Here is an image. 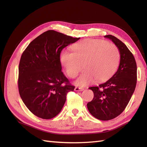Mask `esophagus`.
I'll return each instance as SVG.
<instances>
[{"mask_svg": "<svg viewBox=\"0 0 147 147\" xmlns=\"http://www.w3.org/2000/svg\"><path fill=\"white\" fill-rule=\"evenodd\" d=\"M74 90H75L76 92H81V91H83V90H84V88L76 86V87H75V88H74Z\"/></svg>", "mask_w": 147, "mask_h": 147, "instance_id": "34e87169", "label": "esophagus"}]
</instances>
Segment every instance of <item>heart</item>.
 <instances>
[{
  "mask_svg": "<svg viewBox=\"0 0 147 147\" xmlns=\"http://www.w3.org/2000/svg\"><path fill=\"white\" fill-rule=\"evenodd\" d=\"M73 52L62 51L61 62L67 76L76 78L85 69L76 82L85 86L93 83L105 82L113 75L119 64L120 53L116 45L102 40L86 39L72 47Z\"/></svg>",
  "mask_w": 147,
  "mask_h": 147,
  "instance_id": "b5f03b06",
  "label": "heart"
}]
</instances>
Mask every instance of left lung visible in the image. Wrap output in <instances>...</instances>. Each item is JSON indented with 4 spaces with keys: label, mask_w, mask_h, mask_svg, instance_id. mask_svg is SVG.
<instances>
[{
    "label": "left lung",
    "mask_w": 147,
    "mask_h": 147,
    "mask_svg": "<svg viewBox=\"0 0 147 147\" xmlns=\"http://www.w3.org/2000/svg\"><path fill=\"white\" fill-rule=\"evenodd\" d=\"M114 42L119 51L118 69L111 78L98 86L90 87L94 96L87 104L90 113L102 121L117 117L124 111L135 91L137 81L135 59L123 42L114 36H104Z\"/></svg>",
    "instance_id": "obj_1"
}]
</instances>
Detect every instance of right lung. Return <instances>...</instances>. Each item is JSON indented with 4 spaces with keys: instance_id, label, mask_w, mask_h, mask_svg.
Returning a JSON list of instances; mask_svg holds the SVG:
<instances>
[{
    "instance_id": "1",
    "label": "right lung",
    "mask_w": 147,
    "mask_h": 147,
    "mask_svg": "<svg viewBox=\"0 0 147 147\" xmlns=\"http://www.w3.org/2000/svg\"><path fill=\"white\" fill-rule=\"evenodd\" d=\"M80 38L54 30L43 33L24 50L19 64L18 89L22 100L36 116L55 117L62 110L68 92L74 91L62 70V50Z\"/></svg>"
}]
</instances>
